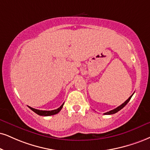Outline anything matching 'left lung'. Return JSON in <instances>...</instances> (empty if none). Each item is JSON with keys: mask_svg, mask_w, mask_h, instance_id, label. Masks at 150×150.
Wrapping results in <instances>:
<instances>
[{"mask_svg": "<svg viewBox=\"0 0 150 150\" xmlns=\"http://www.w3.org/2000/svg\"><path fill=\"white\" fill-rule=\"evenodd\" d=\"M133 95H134V94H133ZM133 95H132V96H130V97H129V98L128 99H127V100H126L125 101V102H124L122 104V105H120V106H118V107H117V108H115V109H113V110H110V111H108V112H105V115H112V114H115V113H116V112H118L119 111V110H121V109H122L124 107H125V106H126V105L127 104V103L129 102V101H130V99H131V98H132V97L133 96Z\"/></svg>", "mask_w": 150, "mask_h": 150, "instance_id": "8db88e82", "label": "left lung"}]
</instances>
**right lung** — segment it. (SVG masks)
Returning a JSON list of instances; mask_svg holds the SVG:
<instances>
[{
    "label": "right lung",
    "mask_w": 150,
    "mask_h": 150,
    "mask_svg": "<svg viewBox=\"0 0 150 150\" xmlns=\"http://www.w3.org/2000/svg\"><path fill=\"white\" fill-rule=\"evenodd\" d=\"M63 105H64V103H62V104L61 105V106L59 107L58 108L55 109V110H38V109H35V108H33L30 106H28V107L33 110V112H35V113L39 115L50 116V115H55V114L58 113V112L61 110V109L62 108Z\"/></svg>",
    "instance_id": "right-lung-1"
}]
</instances>
